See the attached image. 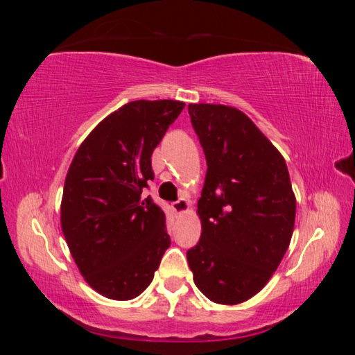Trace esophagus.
I'll list each match as a JSON object with an SVG mask.
<instances>
[{"instance_id":"obj_1","label":"esophagus","mask_w":355,"mask_h":355,"mask_svg":"<svg viewBox=\"0 0 355 355\" xmlns=\"http://www.w3.org/2000/svg\"><path fill=\"white\" fill-rule=\"evenodd\" d=\"M172 209L175 211V214H182L188 209V200L184 199H178L177 202L172 203Z\"/></svg>"}]
</instances>
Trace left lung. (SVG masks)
<instances>
[{"mask_svg":"<svg viewBox=\"0 0 355 355\" xmlns=\"http://www.w3.org/2000/svg\"><path fill=\"white\" fill-rule=\"evenodd\" d=\"M207 159L199 243L186 252L194 284L216 304L250 299L290 245L296 199L284 159L255 123L224 105H189Z\"/></svg>","mask_w":355,"mask_h":355,"instance_id":"8db88e82","label":"left lung"}]
</instances>
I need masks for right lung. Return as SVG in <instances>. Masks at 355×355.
<instances>
[{"label":"right lung","mask_w":355,"mask_h":355,"mask_svg":"<svg viewBox=\"0 0 355 355\" xmlns=\"http://www.w3.org/2000/svg\"><path fill=\"white\" fill-rule=\"evenodd\" d=\"M183 107L175 100L119 107L84 139L65 177V241L83 277L110 299L139 296L171 245L166 214L146 189L153 150Z\"/></svg>","instance_id":"add662e5"}]
</instances>
